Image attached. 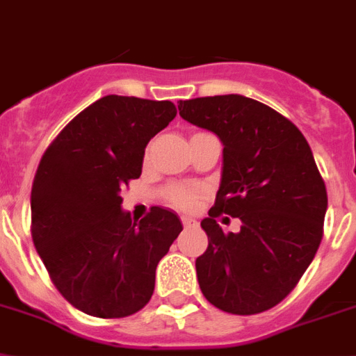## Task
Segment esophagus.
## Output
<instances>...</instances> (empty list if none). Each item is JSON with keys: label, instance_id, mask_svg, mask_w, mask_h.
<instances>
[{"label": "esophagus", "instance_id": "34e87169", "mask_svg": "<svg viewBox=\"0 0 356 356\" xmlns=\"http://www.w3.org/2000/svg\"><path fill=\"white\" fill-rule=\"evenodd\" d=\"M181 224H184V227H196L198 225V222H196L195 218H191V216H181Z\"/></svg>", "mask_w": 356, "mask_h": 356}]
</instances>
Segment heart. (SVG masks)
<instances>
[{"mask_svg":"<svg viewBox=\"0 0 356 356\" xmlns=\"http://www.w3.org/2000/svg\"><path fill=\"white\" fill-rule=\"evenodd\" d=\"M167 198L180 209H193L196 204V193L184 185H172L171 189L167 191Z\"/></svg>","mask_w":356,"mask_h":356,"instance_id":"heart-1","label":"heart"}]
</instances>
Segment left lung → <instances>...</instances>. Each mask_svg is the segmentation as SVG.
I'll list each match as a JSON object with an SVG mask.
<instances>
[{
  "label": "left lung",
  "instance_id": "obj_1",
  "mask_svg": "<svg viewBox=\"0 0 356 356\" xmlns=\"http://www.w3.org/2000/svg\"><path fill=\"white\" fill-rule=\"evenodd\" d=\"M178 111L224 145L216 202L202 220L209 245L196 258L200 289L225 313L271 309L322 240L327 193L309 143L289 120L242 94L185 99ZM220 213L240 218L241 231L225 235Z\"/></svg>",
  "mask_w": 356,
  "mask_h": 356
}]
</instances>
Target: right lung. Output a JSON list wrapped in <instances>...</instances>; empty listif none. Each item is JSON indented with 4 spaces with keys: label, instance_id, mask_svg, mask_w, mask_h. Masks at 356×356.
<instances>
[{
    "label": "right lung",
    "instance_id": "obj_1",
    "mask_svg": "<svg viewBox=\"0 0 356 356\" xmlns=\"http://www.w3.org/2000/svg\"><path fill=\"white\" fill-rule=\"evenodd\" d=\"M171 102L108 94L47 149L31 193L32 240L54 286L76 309L122 318L151 300L156 266L184 229L152 207L140 222L122 189L142 175L145 147L175 120Z\"/></svg>",
    "mask_w": 356,
    "mask_h": 356
}]
</instances>
